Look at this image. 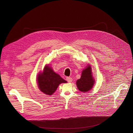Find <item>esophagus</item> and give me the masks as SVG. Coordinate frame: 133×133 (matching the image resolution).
Here are the masks:
<instances>
[{"label":"esophagus","instance_id":"1","mask_svg":"<svg viewBox=\"0 0 133 133\" xmlns=\"http://www.w3.org/2000/svg\"><path fill=\"white\" fill-rule=\"evenodd\" d=\"M66 80H67L68 82H71L72 81V78H71V77H68L66 78Z\"/></svg>","mask_w":133,"mask_h":133}]
</instances>
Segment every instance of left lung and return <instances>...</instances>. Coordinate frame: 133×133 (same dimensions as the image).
Segmentation results:
<instances>
[{
  "mask_svg": "<svg viewBox=\"0 0 133 133\" xmlns=\"http://www.w3.org/2000/svg\"><path fill=\"white\" fill-rule=\"evenodd\" d=\"M95 83V80L92 76V68L90 64H88L81 73V77L76 81L78 90L83 92L90 91Z\"/></svg>",
  "mask_w": 133,
  "mask_h": 133,
  "instance_id": "obj_1",
  "label": "left lung"
}]
</instances>
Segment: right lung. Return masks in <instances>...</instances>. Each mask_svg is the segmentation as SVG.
Listing matches in <instances>:
<instances>
[{"instance_id":"obj_1","label":"right lung","mask_w":133,"mask_h":133,"mask_svg":"<svg viewBox=\"0 0 133 133\" xmlns=\"http://www.w3.org/2000/svg\"><path fill=\"white\" fill-rule=\"evenodd\" d=\"M66 82L67 81L54 72L52 67L49 64L45 66L43 71L39 72L37 76L38 89L46 95H53L60 84Z\"/></svg>"}]
</instances>
